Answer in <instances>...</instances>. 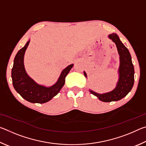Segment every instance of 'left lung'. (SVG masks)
Here are the masks:
<instances>
[{
	"label": "left lung",
	"mask_w": 146,
	"mask_h": 146,
	"mask_svg": "<svg viewBox=\"0 0 146 146\" xmlns=\"http://www.w3.org/2000/svg\"><path fill=\"white\" fill-rule=\"evenodd\" d=\"M109 38L115 43L120 55L119 80L116 88L110 93L98 94L90 90V92L93 95L97 97L100 100L105 102L118 101L122 99L131 90L134 84V66L132 63L131 56L129 50L120 41L117 34H111L109 35ZM84 75L87 77L85 72Z\"/></svg>",
	"instance_id": "1"
}]
</instances>
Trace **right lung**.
<instances>
[{
	"label": "right lung",
	"instance_id": "1",
	"mask_svg": "<svg viewBox=\"0 0 146 146\" xmlns=\"http://www.w3.org/2000/svg\"><path fill=\"white\" fill-rule=\"evenodd\" d=\"M29 41L20 49L14 59L11 70V78L13 87L22 97L31 103H46L57 95L65 83V78L72 68L73 64L68 66L62 71L55 85L49 88L38 85L28 76L24 69V55Z\"/></svg>",
	"mask_w": 146,
	"mask_h": 146
}]
</instances>
